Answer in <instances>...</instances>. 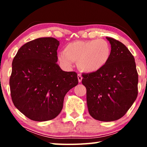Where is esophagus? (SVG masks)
I'll return each instance as SVG.
<instances>
[{
	"mask_svg": "<svg viewBox=\"0 0 147 147\" xmlns=\"http://www.w3.org/2000/svg\"><path fill=\"white\" fill-rule=\"evenodd\" d=\"M78 79L79 82H81L82 80V76L80 74H78Z\"/></svg>",
	"mask_w": 147,
	"mask_h": 147,
	"instance_id": "obj_1",
	"label": "esophagus"
}]
</instances>
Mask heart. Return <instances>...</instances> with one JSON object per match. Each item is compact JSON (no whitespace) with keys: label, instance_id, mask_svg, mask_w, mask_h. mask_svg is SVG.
Here are the masks:
<instances>
[{"label":"heart","instance_id":"obj_1","mask_svg":"<svg viewBox=\"0 0 147 147\" xmlns=\"http://www.w3.org/2000/svg\"><path fill=\"white\" fill-rule=\"evenodd\" d=\"M111 46L104 39L71 42L65 47L58 58L62 63L70 67L73 61H78L82 71L93 73L106 66L110 59Z\"/></svg>","mask_w":147,"mask_h":147}]
</instances>
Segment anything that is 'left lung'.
Segmentation results:
<instances>
[{"label":"left lung","instance_id":"8db88e82","mask_svg":"<svg viewBox=\"0 0 147 147\" xmlns=\"http://www.w3.org/2000/svg\"><path fill=\"white\" fill-rule=\"evenodd\" d=\"M111 44L110 59L98 71L82 74L87 104L92 117L100 121L118 120L125 115L138 94L135 59L123 43L106 37Z\"/></svg>","mask_w":147,"mask_h":147}]
</instances>
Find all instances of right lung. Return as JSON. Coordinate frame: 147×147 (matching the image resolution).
I'll use <instances>...</instances> for the list:
<instances>
[{"label":"right lung","mask_w":147,"mask_h":147,"mask_svg":"<svg viewBox=\"0 0 147 147\" xmlns=\"http://www.w3.org/2000/svg\"><path fill=\"white\" fill-rule=\"evenodd\" d=\"M59 45L54 38L36 39L22 46L12 61L11 100L32 121L56 117L66 93L78 84L76 73L62 71L56 63Z\"/></svg>","instance_id":"right-lung-1"}]
</instances>
